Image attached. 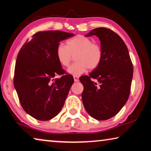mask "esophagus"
<instances>
[{
  "instance_id": "obj_1",
  "label": "esophagus",
  "mask_w": 151,
  "mask_h": 151,
  "mask_svg": "<svg viewBox=\"0 0 151 151\" xmlns=\"http://www.w3.org/2000/svg\"><path fill=\"white\" fill-rule=\"evenodd\" d=\"M73 77H74V80H75V82H78V80H79V77H78V76L75 75V76H73Z\"/></svg>"
}]
</instances>
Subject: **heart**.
I'll list each match as a JSON object with an SVG mask.
<instances>
[{"instance_id":"obj_1","label":"heart","mask_w":151,"mask_h":151,"mask_svg":"<svg viewBox=\"0 0 151 151\" xmlns=\"http://www.w3.org/2000/svg\"><path fill=\"white\" fill-rule=\"evenodd\" d=\"M56 57L62 66H68L73 56L76 62L68 69L70 74L79 75L89 68L93 70L100 66L102 60L103 51L100 45L83 35H77L66 42V45L60 43L56 48Z\"/></svg>"}]
</instances>
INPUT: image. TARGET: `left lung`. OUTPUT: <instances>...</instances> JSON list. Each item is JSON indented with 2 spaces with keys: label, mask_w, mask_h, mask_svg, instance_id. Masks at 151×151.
<instances>
[{
  "label": "left lung",
  "mask_w": 151,
  "mask_h": 151,
  "mask_svg": "<svg viewBox=\"0 0 151 151\" xmlns=\"http://www.w3.org/2000/svg\"><path fill=\"white\" fill-rule=\"evenodd\" d=\"M93 35L101 41L102 60L89 76L79 80L84 87L81 96L85 110L93 118L103 121L116 115L127 102L134 68L127 47L117 34L102 27L85 36ZM93 79L99 83L98 86Z\"/></svg>",
  "instance_id": "1"
}]
</instances>
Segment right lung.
Masks as SVG:
<instances>
[{
	"mask_svg": "<svg viewBox=\"0 0 151 151\" xmlns=\"http://www.w3.org/2000/svg\"><path fill=\"white\" fill-rule=\"evenodd\" d=\"M74 34L40 31L27 40L18 53L13 84L22 108L37 120H50L64 104L74 83L56 57L59 42ZM61 76L54 79L55 76Z\"/></svg>",
	"mask_w": 151,
	"mask_h": 151,
	"instance_id": "obj_1",
	"label": "right lung"
}]
</instances>
